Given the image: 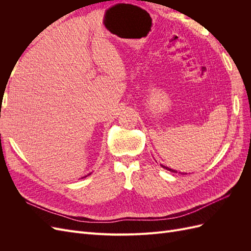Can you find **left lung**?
Listing matches in <instances>:
<instances>
[{
    "label": "left lung",
    "instance_id": "8db88e82",
    "mask_svg": "<svg viewBox=\"0 0 251 251\" xmlns=\"http://www.w3.org/2000/svg\"><path fill=\"white\" fill-rule=\"evenodd\" d=\"M163 169H165V170H168V171H170V172H173V173H177V171H175V170H173V169H171V168H169V166H165V165H163V164H160ZM182 174V173H181Z\"/></svg>",
    "mask_w": 251,
    "mask_h": 251
}]
</instances>
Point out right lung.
<instances>
[{
	"mask_svg": "<svg viewBox=\"0 0 251 251\" xmlns=\"http://www.w3.org/2000/svg\"><path fill=\"white\" fill-rule=\"evenodd\" d=\"M89 175H91V173H90V174H88V175H87V176H89ZM87 176H85V177H82V178H86Z\"/></svg>",
	"mask_w": 251,
	"mask_h": 251,
	"instance_id": "right-lung-1",
	"label": "right lung"
}]
</instances>
